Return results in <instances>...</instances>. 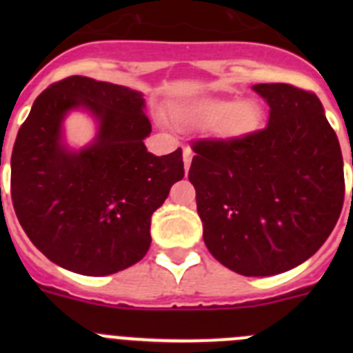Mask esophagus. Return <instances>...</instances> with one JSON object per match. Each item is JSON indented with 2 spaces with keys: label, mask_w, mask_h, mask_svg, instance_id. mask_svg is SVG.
Masks as SVG:
<instances>
[{
  "label": "esophagus",
  "mask_w": 353,
  "mask_h": 353,
  "mask_svg": "<svg viewBox=\"0 0 353 353\" xmlns=\"http://www.w3.org/2000/svg\"><path fill=\"white\" fill-rule=\"evenodd\" d=\"M191 161H192V150L189 146H183V168H185V173L191 168Z\"/></svg>",
  "instance_id": "1"
}]
</instances>
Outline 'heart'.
<instances>
[{"instance_id":"heart-1","label":"heart","mask_w":353,"mask_h":353,"mask_svg":"<svg viewBox=\"0 0 353 353\" xmlns=\"http://www.w3.org/2000/svg\"><path fill=\"white\" fill-rule=\"evenodd\" d=\"M171 118L180 125H214L221 138L236 139L254 132L261 121V111L252 101L196 99L171 108Z\"/></svg>"}]
</instances>
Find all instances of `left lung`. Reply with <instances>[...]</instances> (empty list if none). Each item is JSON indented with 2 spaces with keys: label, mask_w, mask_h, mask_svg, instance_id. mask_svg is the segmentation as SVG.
<instances>
[{
  "label": "left lung",
  "mask_w": 353,
  "mask_h": 353,
  "mask_svg": "<svg viewBox=\"0 0 353 353\" xmlns=\"http://www.w3.org/2000/svg\"><path fill=\"white\" fill-rule=\"evenodd\" d=\"M269 123L236 139L192 145L203 240L242 276H276L304 263L334 230L345 199L343 155L314 93L254 84Z\"/></svg>",
  "instance_id": "1"
}]
</instances>
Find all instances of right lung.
I'll return each mask as SVG.
<instances>
[{"label":"right lung","instance_id":"add662e5","mask_svg":"<svg viewBox=\"0 0 353 353\" xmlns=\"http://www.w3.org/2000/svg\"><path fill=\"white\" fill-rule=\"evenodd\" d=\"M72 110L97 123L94 141L79 150L64 141ZM150 132L143 93L127 86L72 76L37 97L12 152V201L52 263L109 276L145 256L152 215L183 179L182 150L150 154L143 143Z\"/></svg>","mask_w":353,"mask_h":353}]
</instances>
